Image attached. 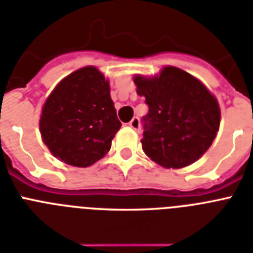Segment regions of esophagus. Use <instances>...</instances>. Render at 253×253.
Returning a JSON list of instances; mask_svg holds the SVG:
<instances>
[{"mask_svg": "<svg viewBox=\"0 0 253 253\" xmlns=\"http://www.w3.org/2000/svg\"><path fill=\"white\" fill-rule=\"evenodd\" d=\"M128 126H130L132 130L136 131V132H139V131H140V120H139L137 117H133L132 120H131V122L128 123Z\"/></svg>", "mask_w": 253, "mask_h": 253, "instance_id": "34e87169", "label": "esophagus"}]
</instances>
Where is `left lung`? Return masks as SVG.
<instances>
[{"label":"left lung","mask_w":253,"mask_h":253,"mask_svg":"<svg viewBox=\"0 0 253 253\" xmlns=\"http://www.w3.org/2000/svg\"><path fill=\"white\" fill-rule=\"evenodd\" d=\"M149 112L143 118L145 155L166 169L194 164L208 151L219 128L217 98L200 80L174 66L152 78H133Z\"/></svg>","instance_id":"1"}]
</instances>
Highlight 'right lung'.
I'll return each mask as SVG.
<instances>
[{
  "instance_id": "right-lung-1",
  "label": "right lung",
  "mask_w": 253,
  "mask_h": 253,
  "mask_svg": "<svg viewBox=\"0 0 253 253\" xmlns=\"http://www.w3.org/2000/svg\"><path fill=\"white\" fill-rule=\"evenodd\" d=\"M121 126L109 80L94 66L63 78L41 110L44 144L59 161L77 168L101 160Z\"/></svg>"
}]
</instances>
